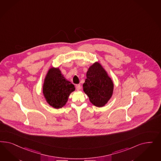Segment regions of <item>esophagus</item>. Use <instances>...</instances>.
<instances>
[{"label": "esophagus", "instance_id": "obj_1", "mask_svg": "<svg viewBox=\"0 0 161 161\" xmlns=\"http://www.w3.org/2000/svg\"><path fill=\"white\" fill-rule=\"evenodd\" d=\"M75 87H76L77 90H78V91L81 90V86L80 84H76L75 85Z\"/></svg>", "mask_w": 161, "mask_h": 161}]
</instances>
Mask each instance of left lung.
Instances as JSON below:
<instances>
[{
	"label": "left lung",
	"mask_w": 161,
	"mask_h": 161,
	"mask_svg": "<svg viewBox=\"0 0 161 161\" xmlns=\"http://www.w3.org/2000/svg\"><path fill=\"white\" fill-rule=\"evenodd\" d=\"M83 91L90 102L98 107H103L112 97L114 84L102 65L96 61L88 69Z\"/></svg>",
	"instance_id": "left-lung-1"
}]
</instances>
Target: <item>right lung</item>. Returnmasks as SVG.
I'll return each instance as SVG.
<instances>
[{"instance_id": "obj_1", "label": "right lung", "mask_w": 161, "mask_h": 161, "mask_svg": "<svg viewBox=\"0 0 161 161\" xmlns=\"http://www.w3.org/2000/svg\"><path fill=\"white\" fill-rule=\"evenodd\" d=\"M75 90L73 84L64 78L59 67L49 68L44 78L42 93L50 106L56 109L63 107Z\"/></svg>"}]
</instances>
